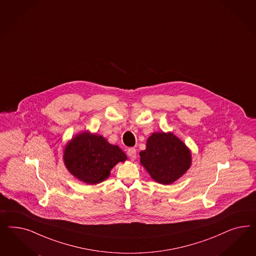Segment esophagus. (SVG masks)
Masks as SVG:
<instances>
[{
    "mask_svg": "<svg viewBox=\"0 0 256 256\" xmlns=\"http://www.w3.org/2000/svg\"><path fill=\"white\" fill-rule=\"evenodd\" d=\"M126 153L132 160H134L136 158V149L135 148H128Z\"/></svg>",
    "mask_w": 256,
    "mask_h": 256,
    "instance_id": "esophagus-1",
    "label": "esophagus"
}]
</instances>
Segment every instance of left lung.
<instances>
[{"instance_id": "8db88e82", "label": "left lung", "mask_w": 256, "mask_h": 256, "mask_svg": "<svg viewBox=\"0 0 256 256\" xmlns=\"http://www.w3.org/2000/svg\"><path fill=\"white\" fill-rule=\"evenodd\" d=\"M140 158L151 178L162 185H170L183 176L192 162L190 149L170 132L152 133Z\"/></svg>"}]
</instances>
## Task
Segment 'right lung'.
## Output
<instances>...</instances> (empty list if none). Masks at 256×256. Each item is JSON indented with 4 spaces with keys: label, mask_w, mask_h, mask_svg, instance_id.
Listing matches in <instances>:
<instances>
[{
    "label": "right lung",
    "mask_w": 256,
    "mask_h": 256,
    "mask_svg": "<svg viewBox=\"0 0 256 256\" xmlns=\"http://www.w3.org/2000/svg\"><path fill=\"white\" fill-rule=\"evenodd\" d=\"M126 160V155L119 146L88 130L72 137L64 148L62 155L64 166L70 174L88 185L103 182L117 163Z\"/></svg>",
    "instance_id": "right-lung-1"
}]
</instances>
